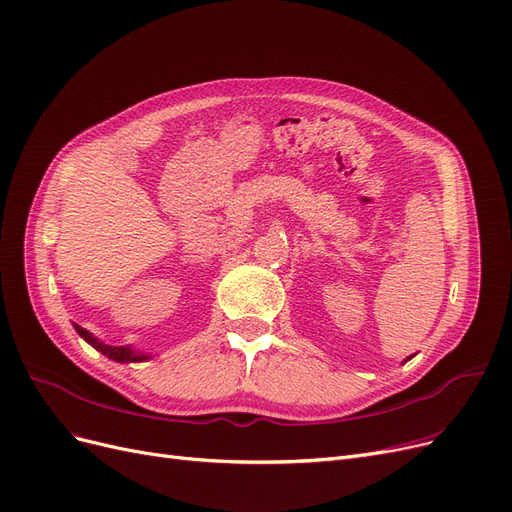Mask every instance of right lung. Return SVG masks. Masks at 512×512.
Masks as SVG:
<instances>
[{"instance_id":"obj_1","label":"right lung","mask_w":512,"mask_h":512,"mask_svg":"<svg viewBox=\"0 0 512 512\" xmlns=\"http://www.w3.org/2000/svg\"><path fill=\"white\" fill-rule=\"evenodd\" d=\"M73 326H75V330H77V335H79L85 343H90L94 349H98L102 355H106L108 360L119 362V364H131V362H146V360L152 358L150 353L133 349L131 345H106L104 341H100L98 337H94L90 330L81 328L79 324H73Z\"/></svg>"}]
</instances>
